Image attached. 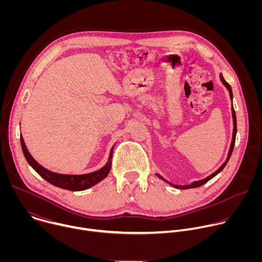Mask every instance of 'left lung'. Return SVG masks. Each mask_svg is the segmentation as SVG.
<instances>
[{"label": "left lung", "mask_w": 262, "mask_h": 262, "mask_svg": "<svg viewBox=\"0 0 262 262\" xmlns=\"http://www.w3.org/2000/svg\"><path fill=\"white\" fill-rule=\"evenodd\" d=\"M220 80H221V82H222V84L226 87V89L229 91V95H230V99H231V101H232V99H233V94H232V89H231V87H230V85L224 80V78H223V76H222V73H220ZM231 113H232V120H233V132H232V140H231V144H230V148H229V151H228V155H227V159H226V161L223 163V165L215 171V172H213L211 175H209V176H207L206 178H204V179H201V180H197V181H193L192 183H190V184H183V185H178V184H173L172 182H170V181H168L167 179H165L162 175H160V174H158L157 173V176L159 177V178H161L162 180H164L165 182H167L168 184H170L171 186H173V188H176V189H180V190H186V189H193V188H198V186H201V185H203L204 183H206L208 180H210L211 178H213L215 175H217L224 168H225V166L227 165V163H228V161H229V159H230V157H231V154H232V151H233V147H234V143H235V137H236V115H235V111H234V108H233V104H232V106H231Z\"/></svg>", "instance_id": "left-lung-1"}]
</instances>
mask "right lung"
I'll return each instance as SVG.
<instances>
[{
	"mask_svg": "<svg viewBox=\"0 0 262 262\" xmlns=\"http://www.w3.org/2000/svg\"><path fill=\"white\" fill-rule=\"evenodd\" d=\"M20 144H21V149L27 162L45 180H47L48 182H50L55 186H58V188L68 190V191H74V192L90 189L91 186L97 184L107 176L111 170L112 155H113V149L115 146V145L112 146L108 159L105 165L99 170L91 173H87V174H62V173L53 172L45 168L43 166H41L37 161H35V159L29 152L21 135H20Z\"/></svg>",
	"mask_w": 262,
	"mask_h": 262,
	"instance_id": "obj_1",
	"label": "right lung"
}]
</instances>
